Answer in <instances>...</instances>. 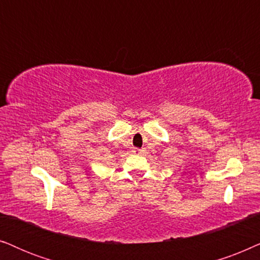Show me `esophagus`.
Returning a JSON list of instances; mask_svg holds the SVG:
<instances>
[{
  "label": "esophagus",
  "instance_id": "1",
  "mask_svg": "<svg viewBox=\"0 0 260 260\" xmlns=\"http://www.w3.org/2000/svg\"><path fill=\"white\" fill-rule=\"evenodd\" d=\"M133 152L136 154H140L141 152H143V150H140V148H133Z\"/></svg>",
  "mask_w": 260,
  "mask_h": 260
}]
</instances>
